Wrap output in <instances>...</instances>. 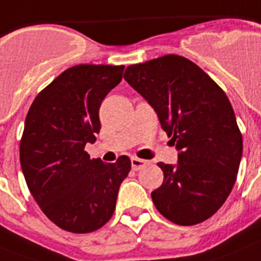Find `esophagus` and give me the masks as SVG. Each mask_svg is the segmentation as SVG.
Returning a JSON list of instances; mask_svg holds the SVG:
<instances>
[{
  "mask_svg": "<svg viewBox=\"0 0 261 261\" xmlns=\"http://www.w3.org/2000/svg\"><path fill=\"white\" fill-rule=\"evenodd\" d=\"M130 163H132V168H133V170L139 171V170H141L143 167L147 166L148 160L139 159V158H132V159H130Z\"/></svg>",
  "mask_w": 261,
  "mask_h": 261,
  "instance_id": "esophagus-1",
  "label": "esophagus"
}]
</instances>
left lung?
I'll return each mask as SVG.
<instances>
[{
	"label": "left lung",
	"instance_id": "8db88e82",
	"mask_svg": "<svg viewBox=\"0 0 261 261\" xmlns=\"http://www.w3.org/2000/svg\"><path fill=\"white\" fill-rule=\"evenodd\" d=\"M124 78L153 108L179 152L176 164H158L164 180L151 194L156 209L176 225L203 222L229 197L243 156L230 101L202 68L179 55L132 64Z\"/></svg>",
	"mask_w": 261,
	"mask_h": 261
}]
</instances>
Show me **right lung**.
<instances>
[{
    "label": "right lung",
    "instance_id": "right-lung-1",
    "mask_svg": "<svg viewBox=\"0 0 261 261\" xmlns=\"http://www.w3.org/2000/svg\"><path fill=\"white\" fill-rule=\"evenodd\" d=\"M124 66L79 64L41 90L25 118L20 162L28 189L59 228L89 233L108 222L118 189L130 171L128 156L116 163L85 151L99 133V106L122 79Z\"/></svg>",
    "mask_w": 261,
    "mask_h": 261
}]
</instances>
